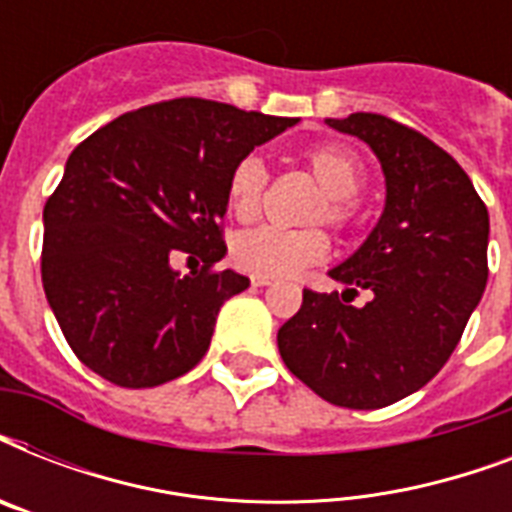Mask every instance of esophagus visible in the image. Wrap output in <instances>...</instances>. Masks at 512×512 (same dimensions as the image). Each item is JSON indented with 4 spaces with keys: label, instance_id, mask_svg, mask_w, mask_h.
Returning <instances> with one entry per match:
<instances>
[{
    "label": "esophagus",
    "instance_id": "obj_1",
    "mask_svg": "<svg viewBox=\"0 0 512 512\" xmlns=\"http://www.w3.org/2000/svg\"><path fill=\"white\" fill-rule=\"evenodd\" d=\"M252 287H268V284H273V276H260V273H255V276H252Z\"/></svg>",
    "mask_w": 512,
    "mask_h": 512
}]
</instances>
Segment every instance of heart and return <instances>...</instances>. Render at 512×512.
Here are the masks:
<instances>
[{"instance_id":"heart-1","label":"heart","mask_w":512,"mask_h":512,"mask_svg":"<svg viewBox=\"0 0 512 512\" xmlns=\"http://www.w3.org/2000/svg\"><path fill=\"white\" fill-rule=\"evenodd\" d=\"M305 172L321 185V196L305 212V223H327L332 231H350L358 220V193L366 185V164L356 151L340 143H319L300 154ZM268 172L260 156H241L233 164L225 199L239 223L260 217ZM329 252L327 233L321 228H273L263 225L239 233L231 244L233 263L260 276H292L321 263Z\"/></svg>"}]
</instances>
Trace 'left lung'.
Returning a JSON list of instances; mask_svg holds the SVG:
<instances>
[{
  "instance_id": "left-lung-1",
  "label": "left lung",
  "mask_w": 512,
  "mask_h": 512,
  "mask_svg": "<svg viewBox=\"0 0 512 512\" xmlns=\"http://www.w3.org/2000/svg\"><path fill=\"white\" fill-rule=\"evenodd\" d=\"M327 124L377 154L385 209L356 255L329 271L342 295L303 289L279 353L329 404L382 409L428 385L457 348L489 279V212L460 164L422 132L380 114ZM358 291L370 303L356 309Z\"/></svg>"
}]
</instances>
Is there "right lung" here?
<instances>
[{"instance_id":"obj_1","label":"right lung","mask_w":512,"mask_h":512,"mask_svg":"<svg viewBox=\"0 0 512 512\" xmlns=\"http://www.w3.org/2000/svg\"><path fill=\"white\" fill-rule=\"evenodd\" d=\"M292 124L175 98L127 111L71 151L44 204L42 284L87 369L122 388H156L199 364L220 305L249 287L247 276L215 271L228 175ZM177 251L205 265L180 277Z\"/></svg>"}]
</instances>
